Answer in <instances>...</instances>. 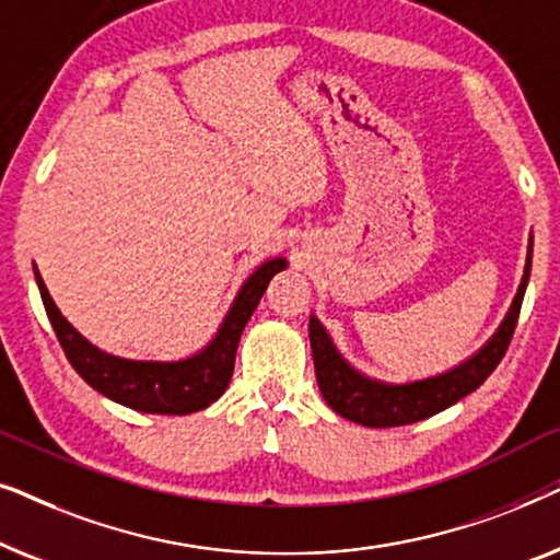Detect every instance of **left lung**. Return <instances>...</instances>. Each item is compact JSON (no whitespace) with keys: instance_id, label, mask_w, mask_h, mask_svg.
<instances>
[{"instance_id":"1","label":"left lung","mask_w":560,"mask_h":560,"mask_svg":"<svg viewBox=\"0 0 560 560\" xmlns=\"http://www.w3.org/2000/svg\"><path fill=\"white\" fill-rule=\"evenodd\" d=\"M530 262L533 249L527 252L523 282H520L515 301H512L508 316H504L502 326L497 328V334L477 354L466 359L464 364L454 366V370L439 374V377L405 382V385H389V382L366 377V374L357 372L336 351L326 328L318 324L316 316H311L308 334L313 366H316L318 389L328 402V408L339 412L341 418L354 420L359 425L395 428L431 418L435 412L451 408L462 397L474 393L497 370V364L502 362L504 351L510 347L512 334H515L517 326L520 305H523L527 278H530Z\"/></svg>"}]
</instances>
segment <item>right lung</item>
<instances>
[{
  "instance_id": "right-lung-1",
  "label": "right lung",
  "mask_w": 560,
  "mask_h": 560,
  "mask_svg": "<svg viewBox=\"0 0 560 560\" xmlns=\"http://www.w3.org/2000/svg\"><path fill=\"white\" fill-rule=\"evenodd\" d=\"M285 267L288 262L282 257L259 265L242 285L240 295L234 298L224 324L219 326L209 347L194 357L180 359V362H137V359H121L96 349L60 316L40 272H35V280L40 288L45 313H48L68 362L96 393L140 412L188 416V412L209 408L224 395L229 380H232L236 347H240L244 326L270 285L272 275Z\"/></svg>"
}]
</instances>
